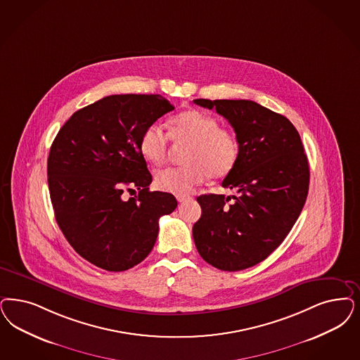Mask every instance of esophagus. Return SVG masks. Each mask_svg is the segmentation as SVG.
Returning <instances> with one entry per match:
<instances>
[{"label":"esophagus","instance_id":"obj_1","mask_svg":"<svg viewBox=\"0 0 360 360\" xmlns=\"http://www.w3.org/2000/svg\"><path fill=\"white\" fill-rule=\"evenodd\" d=\"M188 199H190L188 195H176V200H178L179 203H184V202H186Z\"/></svg>","mask_w":360,"mask_h":360}]
</instances>
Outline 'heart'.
Here are the masks:
<instances>
[{
  "label": "heart",
  "mask_w": 360,
  "mask_h": 360,
  "mask_svg": "<svg viewBox=\"0 0 360 360\" xmlns=\"http://www.w3.org/2000/svg\"><path fill=\"white\" fill-rule=\"evenodd\" d=\"M170 138L176 145H187L184 154L187 165L160 170L155 174V185L175 195H186L207 176L224 178L239 158L240 146L236 133L219 127V122L206 112L187 110L175 115L169 134L160 124L145 127L139 138L142 157L153 165H162L169 157Z\"/></svg>",
  "instance_id": "b5f03b06"
}]
</instances>
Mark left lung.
<instances>
[{
	"label": "left lung",
	"instance_id": "1",
	"mask_svg": "<svg viewBox=\"0 0 360 360\" xmlns=\"http://www.w3.org/2000/svg\"><path fill=\"white\" fill-rule=\"evenodd\" d=\"M215 109L239 141L236 167L222 186L238 197L199 195L193 226L199 255L224 271H240L264 261L297 222L309 194L310 167L300 136L282 114L248 99H194Z\"/></svg>",
	"mask_w": 360,
	"mask_h": 360
}]
</instances>
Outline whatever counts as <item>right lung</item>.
Wrapping results in <instances>:
<instances>
[{
  "label": "right lung",
  "mask_w": 360,
  "mask_h": 360,
  "mask_svg": "<svg viewBox=\"0 0 360 360\" xmlns=\"http://www.w3.org/2000/svg\"><path fill=\"white\" fill-rule=\"evenodd\" d=\"M174 106L158 94H115L75 112L50 148L48 184L56 221L70 246L108 271H124L154 248L173 194L150 191L139 151L145 127ZM139 190L122 199L124 189Z\"/></svg>",
  "instance_id": "right-lung-1"
}]
</instances>
